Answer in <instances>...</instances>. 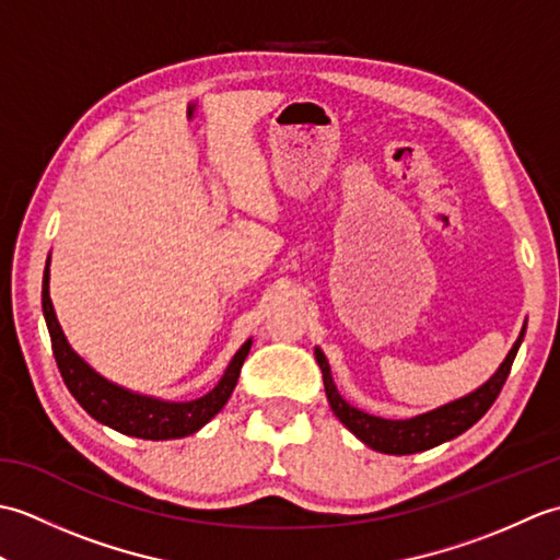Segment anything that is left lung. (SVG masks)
Returning a JSON list of instances; mask_svg holds the SVG:
<instances>
[{
	"label": "left lung",
	"mask_w": 560,
	"mask_h": 560,
	"mask_svg": "<svg viewBox=\"0 0 560 560\" xmlns=\"http://www.w3.org/2000/svg\"><path fill=\"white\" fill-rule=\"evenodd\" d=\"M522 337H525V327H522L520 339L515 341V347L510 349L503 365L498 368L495 375L483 387H479L477 392H471V395L462 397L457 401L445 404V407H440L435 411H428L423 416H416V419H407V421H387V419H380V416H371L361 409H353L351 404L343 401L337 392L325 353L315 349V359L319 363V371H323L325 392H327L331 411L339 416V421L347 425L355 438L363 440L368 447L385 452V455H413V452L431 450L440 443H445V440H452L462 435L464 431H469V428L493 407V401L498 399V395H501V389L510 375V368H513Z\"/></svg>",
	"instance_id": "8db88e82"
}]
</instances>
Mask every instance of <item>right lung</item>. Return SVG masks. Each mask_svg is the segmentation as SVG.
Returning a JSON list of instances; mask_svg holds the SVG:
<instances>
[{"mask_svg": "<svg viewBox=\"0 0 560 560\" xmlns=\"http://www.w3.org/2000/svg\"><path fill=\"white\" fill-rule=\"evenodd\" d=\"M47 265H50V259H47ZM47 281H50V269L45 267L43 313H45L47 329H50L57 368L59 373H62V380L71 395H74V399L96 421L110 425L125 435L144 438V440L185 438L189 433L199 431L207 421H211L213 416L223 409V404L229 401L237 377H241V368L245 363V355L253 341H245L243 349L233 355L229 371H225L221 383L213 387L209 395L199 397L195 401H183V404L141 397V395H135V392H127L122 387L108 383V380H103L98 373H93L74 351H71V347L62 335V327H59L55 317Z\"/></svg>", "mask_w": 560, "mask_h": 560, "instance_id": "right-lung-1", "label": "right lung"}]
</instances>
